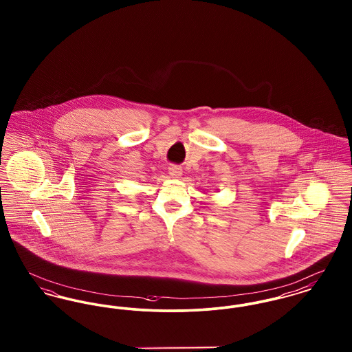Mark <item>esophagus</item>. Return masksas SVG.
<instances>
[{"label":"esophagus","mask_w":352,"mask_h":352,"mask_svg":"<svg viewBox=\"0 0 352 352\" xmlns=\"http://www.w3.org/2000/svg\"><path fill=\"white\" fill-rule=\"evenodd\" d=\"M168 174H170L173 178H181V175H182V168H179L178 166H170V168H168Z\"/></svg>","instance_id":"obj_1"}]
</instances>
